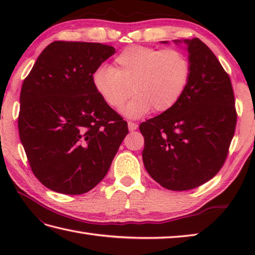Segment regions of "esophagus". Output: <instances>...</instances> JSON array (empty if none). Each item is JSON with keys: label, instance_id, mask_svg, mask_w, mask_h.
Masks as SVG:
<instances>
[{"label": "esophagus", "instance_id": "obj_1", "mask_svg": "<svg viewBox=\"0 0 255 255\" xmlns=\"http://www.w3.org/2000/svg\"><path fill=\"white\" fill-rule=\"evenodd\" d=\"M137 128H138V125H137L136 123L128 122V129H129V131H133V130H136Z\"/></svg>", "mask_w": 255, "mask_h": 255}]
</instances>
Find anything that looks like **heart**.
Returning <instances> with one entry per match:
<instances>
[{
	"instance_id": "heart-1",
	"label": "heart",
	"mask_w": 255,
	"mask_h": 255,
	"mask_svg": "<svg viewBox=\"0 0 255 255\" xmlns=\"http://www.w3.org/2000/svg\"><path fill=\"white\" fill-rule=\"evenodd\" d=\"M191 63L177 49L132 46L114 59L110 68H100L93 75V85L106 104L118 110L132 93L136 95L123 113L139 118L153 110H171L185 91Z\"/></svg>"
}]
</instances>
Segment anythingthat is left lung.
<instances>
[{
	"label": "left lung",
	"mask_w": 255,
	"mask_h": 255,
	"mask_svg": "<svg viewBox=\"0 0 255 255\" xmlns=\"http://www.w3.org/2000/svg\"><path fill=\"white\" fill-rule=\"evenodd\" d=\"M185 44L191 77L171 110L140 124L145 170L161 186L187 191L213 178L228 155L237 113L229 75L198 38ZM167 44V41H162Z\"/></svg>",
	"instance_id": "obj_1"
}]
</instances>
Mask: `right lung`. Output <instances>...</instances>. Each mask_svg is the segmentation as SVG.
Wrapping results in <instances>:
<instances>
[{"instance_id":"add662e5","label":"right lung","mask_w":255,"mask_h":255,"mask_svg":"<svg viewBox=\"0 0 255 255\" xmlns=\"http://www.w3.org/2000/svg\"><path fill=\"white\" fill-rule=\"evenodd\" d=\"M115 48L53 41L24 80L18 131L31 171L53 192L80 195L107 174L127 122L97 94L93 74Z\"/></svg>"}]
</instances>
